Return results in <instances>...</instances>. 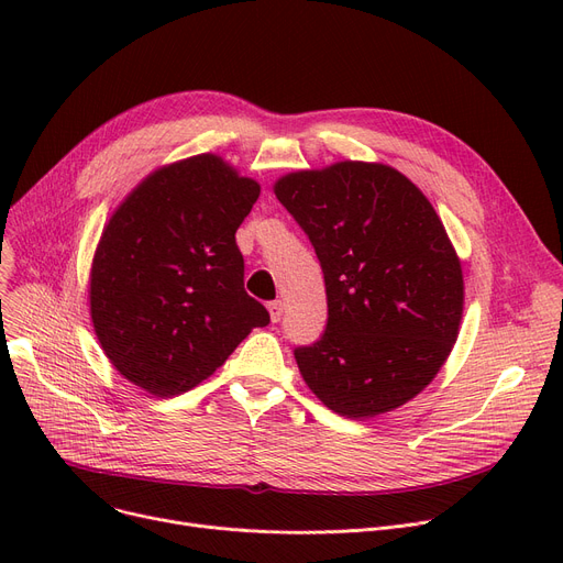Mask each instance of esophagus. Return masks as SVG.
<instances>
[{
  "instance_id": "1",
  "label": "esophagus",
  "mask_w": 563,
  "mask_h": 563,
  "mask_svg": "<svg viewBox=\"0 0 563 563\" xmlns=\"http://www.w3.org/2000/svg\"><path fill=\"white\" fill-rule=\"evenodd\" d=\"M266 308H269L272 321H274V323H278V321H280V317H283V303H280V301H272V303L266 306Z\"/></svg>"
}]
</instances>
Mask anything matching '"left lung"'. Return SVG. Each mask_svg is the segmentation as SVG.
I'll return each mask as SVG.
<instances>
[{
    "label": "left lung",
    "mask_w": 563,
    "mask_h": 563,
    "mask_svg": "<svg viewBox=\"0 0 563 563\" xmlns=\"http://www.w3.org/2000/svg\"><path fill=\"white\" fill-rule=\"evenodd\" d=\"M274 194L327 283V331L294 349L308 388L353 420L420 395L463 317L461 260L433 205L397 168L369 162L287 173Z\"/></svg>",
    "instance_id": "8db88e82"
}]
</instances>
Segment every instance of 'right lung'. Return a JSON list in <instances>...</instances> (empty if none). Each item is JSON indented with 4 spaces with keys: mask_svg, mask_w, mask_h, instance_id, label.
I'll return each mask as SVG.
<instances>
[{
    "mask_svg": "<svg viewBox=\"0 0 563 563\" xmlns=\"http://www.w3.org/2000/svg\"><path fill=\"white\" fill-rule=\"evenodd\" d=\"M257 196L255 180L205 153L153 170L111 214L88 299L104 356L134 386L183 395L269 323L234 242Z\"/></svg>",
    "mask_w": 563,
    "mask_h": 563,
    "instance_id": "right-lung-1",
    "label": "right lung"
}]
</instances>
